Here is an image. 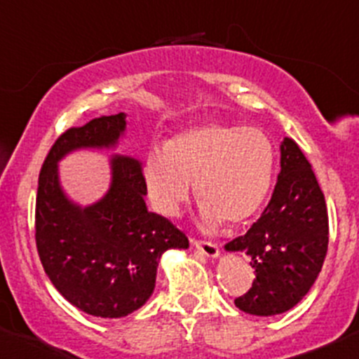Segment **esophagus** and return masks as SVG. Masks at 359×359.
<instances>
[{
    "instance_id": "34e87169",
    "label": "esophagus",
    "mask_w": 359,
    "mask_h": 359,
    "mask_svg": "<svg viewBox=\"0 0 359 359\" xmlns=\"http://www.w3.org/2000/svg\"><path fill=\"white\" fill-rule=\"evenodd\" d=\"M193 245L198 252L203 253L205 257H208V259H217V257L220 255L219 247L213 243H206V241H193Z\"/></svg>"
}]
</instances>
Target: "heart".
Listing matches in <instances>:
<instances>
[{"instance_id":"obj_1","label":"heart","mask_w":359,"mask_h":359,"mask_svg":"<svg viewBox=\"0 0 359 359\" xmlns=\"http://www.w3.org/2000/svg\"><path fill=\"white\" fill-rule=\"evenodd\" d=\"M274 166V147L262 130L208 123L151 151L144 182L154 208L166 217L180 215L196 186L203 229L215 231L222 222L241 226L257 215L273 186Z\"/></svg>"}]
</instances>
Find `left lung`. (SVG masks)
I'll use <instances>...</instances> for the list:
<instances>
[{"label": "left lung", "instance_id": "obj_1", "mask_svg": "<svg viewBox=\"0 0 359 359\" xmlns=\"http://www.w3.org/2000/svg\"><path fill=\"white\" fill-rule=\"evenodd\" d=\"M280 173L260 219L226 245L250 255L255 280L236 307L253 316H276L295 307L316 281L328 248L325 196L313 166L295 142L280 146Z\"/></svg>", "mask_w": 359, "mask_h": 359}]
</instances>
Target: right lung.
<instances>
[{
    "label": "right lung",
    "mask_w": 359,
    "mask_h": 359,
    "mask_svg": "<svg viewBox=\"0 0 359 359\" xmlns=\"http://www.w3.org/2000/svg\"><path fill=\"white\" fill-rule=\"evenodd\" d=\"M126 114L69 128L43 163L36 198V245L60 295L86 314L123 318L140 309L156 287L166 250L189 248L186 234L147 210L140 159L112 154L111 184L100 200L81 206L67 196L59 163L81 149H116Z\"/></svg>",
    "instance_id": "obj_1"
}]
</instances>
